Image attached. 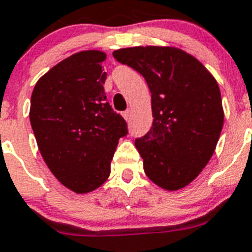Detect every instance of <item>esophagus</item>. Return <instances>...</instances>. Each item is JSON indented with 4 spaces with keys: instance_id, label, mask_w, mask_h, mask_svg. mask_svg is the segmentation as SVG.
I'll list each match as a JSON object with an SVG mask.
<instances>
[{
    "instance_id": "obj_1",
    "label": "esophagus",
    "mask_w": 252,
    "mask_h": 252,
    "mask_svg": "<svg viewBox=\"0 0 252 252\" xmlns=\"http://www.w3.org/2000/svg\"><path fill=\"white\" fill-rule=\"evenodd\" d=\"M129 117H130V111H129V110L124 111V113H123V118L126 120V122H129Z\"/></svg>"
}]
</instances>
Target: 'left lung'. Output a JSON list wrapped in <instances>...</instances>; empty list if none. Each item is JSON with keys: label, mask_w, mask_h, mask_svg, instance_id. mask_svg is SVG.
Segmentation results:
<instances>
[{"label": "left lung", "mask_w": 252, "mask_h": 252, "mask_svg": "<svg viewBox=\"0 0 252 252\" xmlns=\"http://www.w3.org/2000/svg\"><path fill=\"white\" fill-rule=\"evenodd\" d=\"M113 56L150 87L152 126L134 143L144 172L162 189H183L209 162L222 132L217 81L195 57L175 47L123 48Z\"/></svg>", "instance_id": "1"}]
</instances>
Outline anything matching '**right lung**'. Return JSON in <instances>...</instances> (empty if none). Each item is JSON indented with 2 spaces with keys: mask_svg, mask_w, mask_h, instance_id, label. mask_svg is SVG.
<instances>
[{
  "mask_svg": "<svg viewBox=\"0 0 252 252\" xmlns=\"http://www.w3.org/2000/svg\"><path fill=\"white\" fill-rule=\"evenodd\" d=\"M106 54L82 50L63 60L35 85L30 123L41 157L62 185L77 194L101 187L126 120L106 101Z\"/></svg>",
  "mask_w": 252,
  "mask_h": 252,
  "instance_id": "obj_1",
  "label": "right lung"
}]
</instances>
